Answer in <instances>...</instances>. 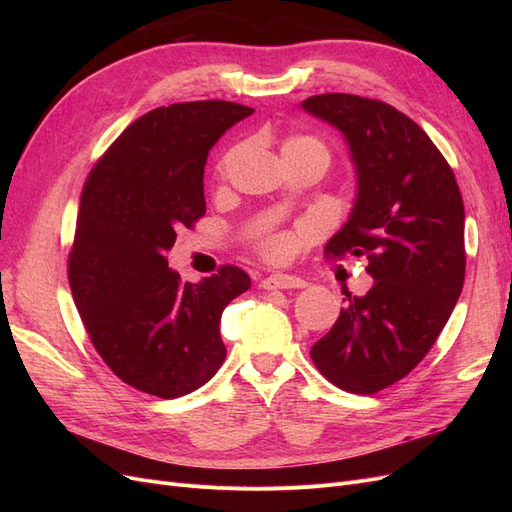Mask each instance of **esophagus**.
Masks as SVG:
<instances>
[{
	"mask_svg": "<svg viewBox=\"0 0 512 512\" xmlns=\"http://www.w3.org/2000/svg\"><path fill=\"white\" fill-rule=\"evenodd\" d=\"M305 286L307 282L294 275H269L260 282V288L265 290H288V288H305Z\"/></svg>",
	"mask_w": 512,
	"mask_h": 512,
	"instance_id": "34e87169",
	"label": "esophagus"
}]
</instances>
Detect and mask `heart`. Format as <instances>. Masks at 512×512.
<instances>
[{
  "instance_id": "1",
  "label": "heart",
  "mask_w": 512,
  "mask_h": 512,
  "mask_svg": "<svg viewBox=\"0 0 512 512\" xmlns=\"http://www.w3.org/2000/svg\"><path fill=\"white\" fill-rule=\"evenodd\" d=\"M237 149L228 151L226 156L222 158L220 162V173H224L228 162L232 160V156H235ZM292 156H309V158H316L324 164V168H327L329 160H331V153L327 149V145H324L322 141H318V138L314 136H305V134H292L288 138H284L282 143V158H292ZM262 245V252H265L267 256H282L284 250H286V239L284 237H267L265 241L260 243Z\"/></svg>"
}]
</instances>
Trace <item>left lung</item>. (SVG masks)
Here are the masks:
<instances>
[{"mask_svg": "<svg viewBox=\"0 0 512 512\" xmlns=\"http://www.w3.org/2000/svg\"><path fill=\"white\" fill-rule=\"evenodd\" d=\"M301 106L342 132L356 173L348 222L324 252L365 254L374 277L344 299L312 361L339 389L374 395L423 361L453 314L466 275L461 192L431 138L391 104L322 94Z\"/></svg>", "mask_w": 512, "mask_h": 512, "instance_id": "1", "label": "left lung"}]
</instances>
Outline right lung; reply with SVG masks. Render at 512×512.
I'll list each match as a JSON object with an SVG mask.
<instances>
[{"label":"right lung","instance_id":"add662e5","mask_svg":"<svg viewBox=\"0 0 512 512\" xmlns=\"http://www.w3.org/2000/svg\"><path fill=\"white\" fill-rule=\"evenodd\" d=\"M252 113L224 100L160 106L123 130L87 177L68 260L72 299L104 363L143 393L188 395L224 363L222 312L250 275L228 265L183 284L166 252L207 211L211 147Z\"/></svg>","mask_w":512,"mask_h":512}]
</instances>
